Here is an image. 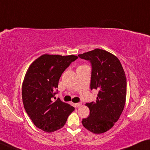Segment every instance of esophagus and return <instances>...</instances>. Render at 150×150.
Returning a JSON list of instances; mask_svg holds the SVG:
<instances>
[{"label":"esophagus","mask_w":150,"mask_h":150,"mask_svg":"<svg viewBox=\"0 0 150 150\" xmlns=\"http://www.w3.org/2000/svg\"><path fill=\"white\" fill-rule=\"evenodd\" d=\"M76 106L77 107H80V106L82 105V103H76Z\"/></svg>","instance_id":"obj_1"}]
</instances>
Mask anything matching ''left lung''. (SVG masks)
Returning <instances> with one entry per match:
<instances>
[{"label":"left lung","instance_id":"1","mask_svg":"<svg viewBox=\"0 0 150 150\" xmlns=\"http://www.w3.org/2000/svg\"><path fill=\"white\" fill-rule=\"evenodd\" d=\"M91 62V89L98 93L95 102L86 103L89 117L82 123L96 134L105 133L118 121L124 109L127 94V79L119 59L105 50L95 49L79 54Z\"/></svg>","mask_w":150,"mask_h":150}]
</instances>
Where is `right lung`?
I'll return each mask as SVG.
<instances>
[{"label": "right lung", "instance_id": "obj_1", "mask_svg": "<svg viewBox=\"0 0 150 150\" xmlns=\"http://www.w3.org/2000/svg\"><path fill=\"white\" fill-rule=\"evenodd\" d=\"M76 56L43 54L32 63L25 76L22 98L27 115L37 127L51 133L65 125L74 108L59 100L53 101L57 94L62 74Z\"/></svg>", "mask_w": 150, "mask_h": 150}]
</instances>
